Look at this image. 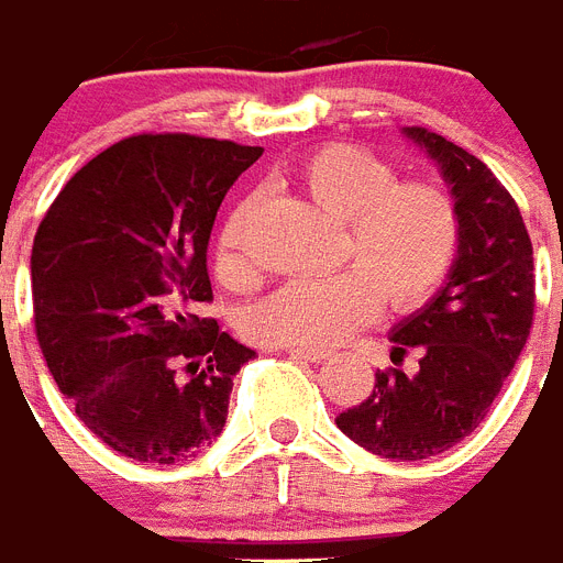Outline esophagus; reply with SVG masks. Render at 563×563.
Masks as SVG:
<instances>
[{
	"mask_svg": "<svg viewBox=\"0 0 563 563\" xmlns=\"http://www.w3.org/2000/svg\"><path fill=\"white\" fill-rule=\"evenodd\" d=\"M287 354L294 360H305V363H322L328 352H317V349H287Z\"/></svg>",
	"mask_w": 563,
	"mask_h": 563,
	"instance_id": "1",
	"label": "esophagus"
}]
</instances>
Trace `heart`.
<instances>
[{
  "label": "heart",
  "instance_id": "1",
  "mask_svg": "<svg viewBox=\"0 0 563 563\" xmlns=\"http://www.w3.org/2000/svg\"><path fill=\"white\" fill-rule=\"evenodd\" d=\"M294 183L308 200L345 220L343 267L299 276L253 310L250 334L264 345L331 349L375 319L380 299L393 308L424 302L460 253L462 218L439 183L407 179L386 159L354 145H322L296 162ZM250 203H238L218 238V273L227 285L253 282L246 250Z\"/></svg>",
  "mask_w": 563,
  "mask_h": 563
}]
</instances>
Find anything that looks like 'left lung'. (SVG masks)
Segmentation results:
<instances>
[{
  "instance_id": "8db88e82",
  "label": "left lung",
  "mask_w": 563,
  "mask_h": 563,
  "mask_svg": "<svg viewBox=\"0 0 563 563\" xmlns=\"http://www.w3.org/2000/svg\"><path fill=\"white\" fill-rule=\"evenodd\" d=\"M404 136L439 165L460 206V253L430 302L389 334L393 360L418 349L416 372H377L336 427L375 456L416 462L474 433L500 395L532 328L534 264L520 209L485 162L424 128Z\"/></svg>"
}]
</instances>
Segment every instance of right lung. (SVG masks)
Here are the masks:
<instances>
[{"label":"right lung","instance_id":"right-lung-1","mask_svg":"<svg viewBox=\"0 0 563 563\" xmlns=\"http://www.w3.org/2000/svg\"><path fill=\"white\" fill-rule=\"evenodd\" d=\"M261 147L130 136L54 197L31 246L34 328L54 384L112 451L188 460L227 424L255 352L200 317L211 227Z\"/></svg>","mask_w":563,"mask_h":563}]
</instances>
